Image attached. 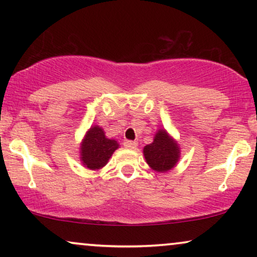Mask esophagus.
<instances>
[{
  "label": "esophagus",
  "instance_id": "obj_1",
  "mask_svg": "<svg viewBox=\"0 0 257 257\" xmlns=\"http://www.w3.org/2000/svg\"><path fill=\"white\" fill-rule=\"evenodd\" d=\"M137 145H138V143L132 142V140H126V142H124V147H125V149H128V150L137 149Z\"/></svg>",
  "mask_w": 257,
  "mask_h": 257
}]
</instances>
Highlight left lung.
<instances>
[{
  "label": "left lung",
  "instance_id": "obj_1",
  "mask_svg": "<svg viewBox=\"0 0 257 257\" xmlns=\"http://www.w3.org/2000/svg\"><path fill=\"white\" fill-rule=\"evenodd\" d=\"M144 156L152 170L167 172L177 165L180 158V149L165 130H159L154 136L153 143L144 147Z\"/></svg>",
  "mask_w": 257,
  "mask_h": 257
}]
</instances>
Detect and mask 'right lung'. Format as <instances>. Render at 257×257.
Masks as SVG:
<instances>
[{
    "label": "right lung",
    "instance_id": "add662e5",
    "mask_svg": "<svg viewBox=\"0 0 257 257\" xmlns=\"http://www.w3.org/2000/svg\"><path fill=\"white\" fill-rule=\"evenodd\" d=\"M118 147L119 144L115 140L105 137L103 128L97 125L92 126L80 144V160L89 170H100Z\"/></svg>",
    "mask_w": 257,
    "mask_h": 257
}]
</instances>
